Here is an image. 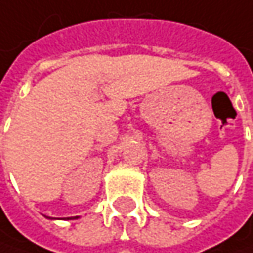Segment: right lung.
<instances>
[{"label": "right lung", "mask_w": 253, "mask_h": 253, "mask_svg": "<svg viewBox=\"0 0 253 253\" xmlns=\"http://www.w3.org/2000/svg\"><path fill=\"white\" fill-rule=\"evenodd\" d=\"M79 216H75V217H72V219H78ZM47 219H51V217H47Z\"/></svg>", "instance_id": "obj_1"}]
</instances>
